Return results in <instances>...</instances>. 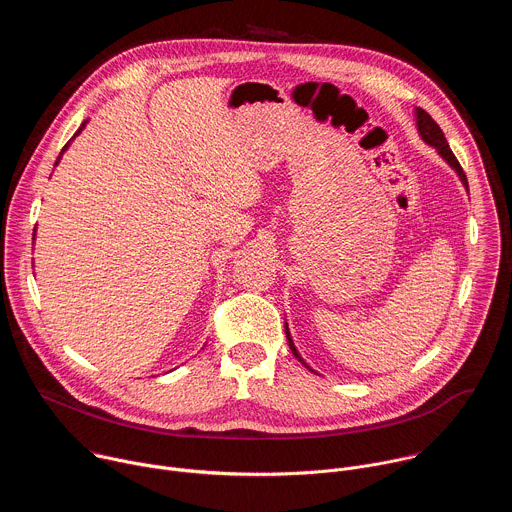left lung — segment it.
Wrapping results in <instances>:
<instances>
[{
  "mask_svg": "<svg viewBox=\"0 0 512 512\" xmlns=\"http://www.w3.org/2000/svg\"><path fill=\"white\" fill-rule=\"evenodd\" d=\"M415 115H417V129H419V135H421V139L425 141V143H429V145H433V148L437 150V154H440L454 170H456V174L460 176V180H462V184L468 188V180H466V174H464V170H462V166H460V162L456 160V156H454V152L450 150V145H448V141H446V135H444V131L440 129V125H437L433 119H431V115L427 113V111H423L421 107H417L415 109ZM285 334H287V342H289V348H291V352H294V356L304 364L306 369H310L308 364L304 362V358L300 356V352L296 350V346H294V340H291V334H289V328H287V324H285ZM312 371V369H310Z\"/></svg>",
  "mask_w": 512,
  "mask_h": 512,
  "instance_id": "obj_1",
  "label": "left lung"
}]
</instances>
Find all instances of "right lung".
Segmentation results:
<instances>
[{
    "mask_svg": "<svg viewBox=\"0 0 512 512\" xmlns=\"http://www.w3.org/2000/svg\"><path fill=\"white\" fill-rule=\"evenodd\" d=\"M85 125H87V121H85V123H83V125H81V127H79V131H77V133H75V135H79V133H81V131H83V129H85ZM70 141H72V139H70ZM70 141H68V143H66V145H64V148H62V152H60V156H58V158H56V164H58V162H60V158H62V154H64V152H66V148H68V145H70ZM56 164H54V166H56Z\"/></svg>",
    "mask_w": 512,
    "mask_h": 512,
    "instance_id": "right-lung-1",
    "label": "right lung"
}]
</instances>
